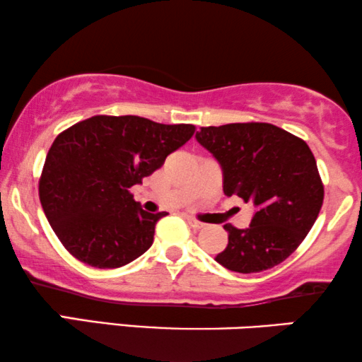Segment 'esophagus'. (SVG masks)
<instances>
[{"label":"esophagus","instance_id":"34e87169","mask_svg":"<svg viewBox=\"0 0 362 362\" xmlns=\"http://www.w3.org/2000/svg\"><path fill=\"white\" fill-rule=\"evenodd\" d=\"M187 223H189V226H192L194 229L204 228V223H201V221H198V219H194V218H187Z\"/></svg>","mask_w":362,"mask_h":362}]
</instances>
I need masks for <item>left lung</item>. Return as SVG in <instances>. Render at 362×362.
I'll list each match as a JSON object with an SVG mask.
<instances>
[{
	"mask_svg": "<svg viewBox=\"0 0 362 362\" xmlns=\"http://www.w3.org/2000/svg\"><path fill=\"white\" fill-rule=\"evenodd\" d=\"M196 139L221 164L224 194L256 208L250 228L224 224L228 246L216 261L243 274L278 266L311 231L325 199L306 141L269 123L208 126Z\"/></svg>",
	"mask_w": 362,
	"mask_h": 362,
	"instance_id": "left-lung-1",
	"label": "left lung"
}]
</instances>
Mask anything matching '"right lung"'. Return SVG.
<instances>
[{"mask_svg":"<svg viewBox=\"0 0 362 362\" xmlns=\"http://www.w3.org/2000/svg\"><path fill=\"white\" fill-rule=\"evenodd\" d=\"M192 124L139 116H93L56 136L40 177L53 231L84 264L121 267L144 255L168 213H148L129 187L163 166L194 134Z\"/></svg>","mask_w":362,"mask_h":362,"instance_id":"add662e5","label":"right lung"}]
</instances>
